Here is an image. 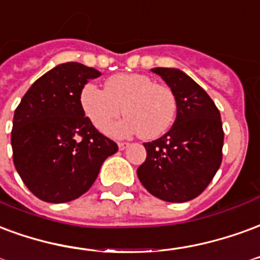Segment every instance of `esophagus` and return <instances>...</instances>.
Listing matches in <instances>:
<instances>
[{
  "instance_id": "obj_1",
  "label": "esophagus",
  "mask_w": 260,
  "mask_h": 260,
  "mask_svg": "<svg viewBox=\"0 0 260 260\" xmlns=\"http://www.w3.org/2000/svg\"><path fill=\"white\" fill-rule=\"evenodd\" d=\"M128 145H130V144H128V143H119V144H117V147H119V149H122V151H123V149L127 148Z\"/></svg>"
}]
</instances>
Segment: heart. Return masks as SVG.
I'll return each mask as SVG.
<instances>
[{"label":"heart","instance_id":"heart-1","mask_svg":"<svg viewBox=\"0 0 260 260\" xmlns=\"http://www.w3.org/2000/svg\"><path fill=\"white\" fill-rule=\"evenodd\" d=\"M80 104L90 122L102 133L109 130L120 112L127 115L112 127L113 136L140 133L143 138H156L168 132L176 116L173 91L140 73L111 76L105 90L88 83L81 90Z\"/></svg>","mask_w":260,"mask_h":260}]
</instances>
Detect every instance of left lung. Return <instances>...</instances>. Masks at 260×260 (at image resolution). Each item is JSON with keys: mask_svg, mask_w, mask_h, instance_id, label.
Segmentation results:
<instances>
[{"mask_svg": "<svg viewBox=\"0 0 260 260\" xmlns=\"http://www.w3.org/2000/svg\"><path fill=\"white\" fill-rule=\"evenodd\" d=\"M173 91L177 115L173 126L152 143L137 169L141 184L159 200L187 202L209 185L221 164L224 133L220 112L206 91L174 68H153Z\"/></svg>", "mask_w": 260, "mask_h": 260, "instance_id": "left-lung-1", "label": "left lung"}]
</instances>
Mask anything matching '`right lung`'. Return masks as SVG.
Masks as SVG:
<instances>
[{"label": "right lung", "mask_w": 260, "mask_h": 260, "mask_svg": "<svg viewBox=\"0 0 260 260\" xmlns=\"http://www.w3.org/2000/svg\"><path fill=\"white\" fill-rule=\"evenodd\" d=\"M96 69L79 62L55 66L33 83L13 115V164L26 187L51 204L69 202L90 190L104 160L117 145L98 132L80 104Z\"/></svg>", "instance_id": "obj_1"}]
</instances>
